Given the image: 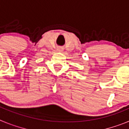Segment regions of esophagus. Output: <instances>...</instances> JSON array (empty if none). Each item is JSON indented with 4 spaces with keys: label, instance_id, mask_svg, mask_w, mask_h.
<instances>
[{
    "label": "esophagus",
    "instance_id": "34e87169",
    "mask_svg": "<svg viewBox=\"0 0 129 129\" xmlns=\"http://www.w3.org/2000/svg\"><path fill=\"white\" fill-rule=\"evenodd\" d=\"M57 50L59 51V52H62V51L63 50V48H61V47H59V48H57Z\"/></svg>",
    "mask_w": 129,
    "mask_h": 129
}]
</instances>
